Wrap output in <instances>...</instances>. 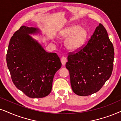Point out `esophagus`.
<instances>
[{
    "instance_id": "1",
    "label": "esophagus",
    "mask_w": 121,
    "mask_h": 121,
    "mask_svg": "<svg viewBox=\"0 0 121 121\" xmlns=\"http://www.w3.org/2000/svg\"><path fill=\"white\" fill-rule=\"evenodd\" d=\"M61 62L62 65H65L66 62H67L66 58L65 57H64V56L63 57H62L61 58Z\"/></svg>"
}]
</instances>
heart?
<instances>
[{
  "label": "heart",
  "mask_w": 121,
  "mask_h": 121,
  "mask_svg": "<svg viewBox=\"0 0 121 121\" xmlns=\"http://www.w3.org/2000/svg\"><path fill=\"white\" fill-rule=\"evenodd\" d=\"M87 35V31L78 25L70 26L60 32L62 38L68 37L65 41V46L70 51L79 49L85 43Z\"/></svg>",
  "instance_id": "1"
}]
</instances>
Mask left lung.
I'll return each instance as SVG.
<instances>
[{"mask_svg":"<svg viewBox=\"0 0 121 121\" xmlns=\"http://www.w3.org/2000/svg\"><path fill=\"white\" fill-rule=\"evenodd\" d=\"M114 55L113 44L100 23L87 44L69 53L66 67L73 92L86 96L99 91L112 74Z\"/></svg>","mask_w":121,"mask_h":121,"instance_id":"8db88e82","label":"left lung"}]
</instances>
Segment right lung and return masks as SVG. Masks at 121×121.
<instances>
[{"instance_id": "1", "label": "right lung", "mask_w": 121, "mask_h": 121, "mask_svg": "<svg viewBox=\"0 0 121 121\" xmlns=\"http://www.w3.org/2000/svg\"><path fill=\"white\" fill-rule=\"evenodd\" d=\"M38 29L21 26L11 38L6 63L16 87L30 98H42L51 92L55 73L62 64L56 53L47 52L29 34Z\"/></svg>"}]
</instances>
